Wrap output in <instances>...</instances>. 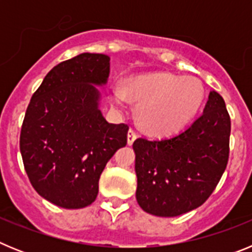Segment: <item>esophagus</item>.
<instances>
[{
  "label": "esophagus",
  "instance_id": "1",
  "mask_svg": "<svg viewBox=\"0 0 252 252\" xmlns=\"http://www.w3.org/2000/svg\"><path fill=\"white\" fill-rule=\"evenodd\" d=\"M136 139H137L136 132H135L133 130H128V132H127V144L128 145H132L133 141H135Z\"/></svg>",
  "mask_w": 252,
  "mask_h": 252
}]
</instances>
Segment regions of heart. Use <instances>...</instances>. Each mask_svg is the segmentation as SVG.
Returning a JSON list of instances; mask_svg holds the SVG:
<instances>
[{
  "instance_id": "obj_1",
  "label": "heart",
  "mask_w": 252,
  "mask_h": 252,
  "mask_svg": "<svg viewBox=\"0 0 252 252\" xmlns=\"http://www.w3.org/2000/svg\"><path fill=\"white\" fill-rule=\"evenodd\" d=\"M126 98L139 104L137 119L153 135H169L183 128L199 111L204 87L194 77L154 73L130 78L124 88H115L111 101L124 110Z\"/></svg>"
}]
</instances>
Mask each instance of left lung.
<instances>
[{"label": "left lung", "mask_w": 252, "mask_h": 252, "mask_svg": "<svg viewBox=\"0 0 252 252\" xmlns=\"http://www.w3.org/2000/svg\"><path fill=\"white\" fill-rule=\"evenodd\" d=\"M230 133L223 98L211 91L203 113L188 128L166 139L135 140L139 206L158 217H177L202 206L226 169Z\"/></svg>", "instance_id": "left-lung-1"}]
</instances>
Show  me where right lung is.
<instances>
[{"label": "right lung", "mask_w": 252, "mask_h": 252, "mask_svg": "<svg viewBox=\"0 0 252 252\" xmlns=\"http://www.w3.org/2000/svg\"><path fill=\"white\" fill-rule=\"evenodd\" d=\"M110 57L83 53L62 62L32 94L20 151L34 189L62 208L90 206L107 161L127 142L128 126L108 124L99 110Z\"/></svg>", "instance_id": "add662e5"}]
</instances>
